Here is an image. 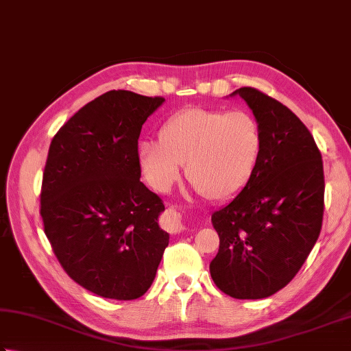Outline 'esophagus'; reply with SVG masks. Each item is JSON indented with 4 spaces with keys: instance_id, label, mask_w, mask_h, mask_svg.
<instances>
[{
    "instance_id": "34e87169",
    "label": "esophagus",
    "mask_w": 351,
    "mask_h": 351,
    "mask_svg": "<svg viewBox=\"0 0 351 351\" xmlns=\"http://www.w3.org/2000/svg\"><path fill=\"white\" fill-rule=\"evenodd\" d=\"M162 228L169 231L170 234H180L181 231H184V223L180 213H176L173 208L166 210L162 216Z\"/></svg>"
}]
</instances>
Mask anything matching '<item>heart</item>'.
I'll list each match as a JSON object with an SVG mask.
<instances>
[{
	"mask_svg": "<svg viewBox=\"0 0 351 351\" xmlns=\"http://www.w3.org/2000/svg\"><path fill=\"white\" fill-rule=\"evenodd\" d=\"M262 146V130L250 112L195 108L164 123L160 143L141 141L138 162L158 191H167L185 166V176L196 190L211 201H223L248 184Z\"/></svg>",
	"mask_w": 351,
	"mask_h": 351,
	"instance_id": "1",
	"label": "heart"
}]
</instances>
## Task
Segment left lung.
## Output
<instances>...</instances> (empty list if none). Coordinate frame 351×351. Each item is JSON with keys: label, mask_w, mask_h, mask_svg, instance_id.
I'll return each mask as SVG.
<instances>
[{"label": "left lung", "mask_w": 351, "mask_h": 351, "mask_svg": "<svg viewBox=\"0 0 351 351\" xmlns=\"http://www.w3.org/2000/svg\"><path fill=\"white\" fill-rule=\"evenodd\" d=\"M240 95L262 130L256 171L211 215L219 252L210 274L237 300L271 297L297 276L317 243L324 213V170L312 134L283 103L243 86Z\"/></svg>", "instance_id": "1"}]
</instances>
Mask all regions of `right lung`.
Listing matches in <instances>:
<instances>
[{"instance_id": "1", "label": "right lung", "mask_w": 351, "mask_h": 351, "mask_svg": "<svg viewBox=\"0 0 351 351\" xmlns=\"http://www.w3.org/2000/svg\"><path fill=\"white\" fill-rule=\"evenodd\" d=\"M164 101L108 91L79 109L48 149L45 236L68 276L103 298L146 293L169 245L158 225L164 204L140 181L138 162L141 128Z\"/></svg>"}]
</instances>
